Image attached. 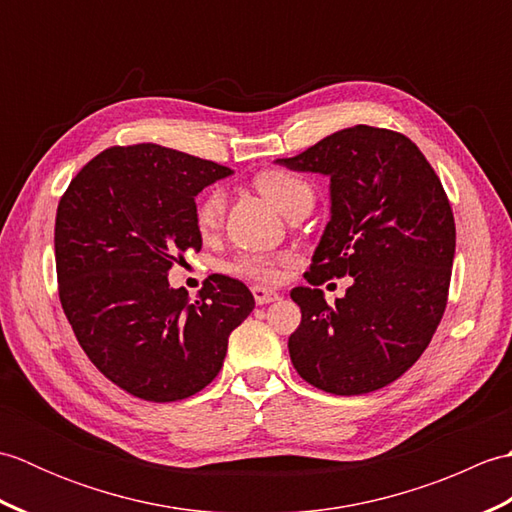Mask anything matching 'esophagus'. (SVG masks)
Instances as JSON below:
<instances>
[{
  "label": "esophagus",
  "instance_id": "obj_1",
  "mask_svg": "<svg viewBox=\"0 0 512 512\" xmlns=\"http://www.w3.org/2000/svg\"><path fill=\"white\" fill-rule=\"evenodd\" d=\"M253 297L259 303V306H264V303H273L279 299V292L273 288H264V286H253Z\"/></svg>",
  "mask_w": 512,
  "mask_h": 512
}]
</instances>
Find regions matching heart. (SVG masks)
Wrapping results in <instances>:
<instances>
[{"mask_svg": "<svg viewBox=\"0 0 512 512\" xmlns=\"http://www.w3.org/2000/svg\"><path fill=\"white\" fill-rule=\"evenodd\" d=\"M255 187L262 191L268 202L281 213H290L299 204H312L314 191L301 176L286 169H268L255 178ZM226 215V193L220 187L206 191L195 204V226L202 235H213L220 231ZM290 262V255H268V253H242L235 262L228 264L231 273L255 279V281H277L279 266Z\"/></svg>", "mask_w": 512, "mask_h": 512, "instance_id": "1", "label": "heart"}]
</instances>
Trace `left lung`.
Masks as SVG:
<instances>
[{
  "label": "left lung",
  "instance_id": "obj_1",
  "mask_svg": "<svg viewBox=\"0 0 512 512\" xmlns=\"http://www.w3.org/2000/svg\"><path fill=\"white\" fill-rule=\"evenodd\" d=\"M292 171L330 178V222L314 250L290 361L306 383L361 396L394 383L427 350L447 308L455 222L447 193L422 151L391 129L354 125L295 158ZM353 277L328 307L316 288Z\"/></svg>",
  "mask_w": 512,
  "mask_h": 512
}]
</instances>
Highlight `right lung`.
<instances>
[{"label": "right lung", "mask_w": 512, "mask_h": 512, "mask_svg": "<svg viewBox=\"0 0 512 512\" xmlns=\"http://www.w3.org/2000/svg\"><path fill=\"white\" fill-rule=\"evenodd\" d=\"M231 169L154 143L110 147L65 189L54 222L59 299L96 369L127 394L173 402L220 374L228 336L255 308L233 277L198 299L169 270L202 248L195 195Z\"/></svg>", "instance_id": "1"}]
</instances>
